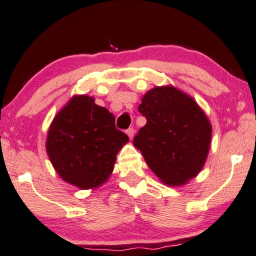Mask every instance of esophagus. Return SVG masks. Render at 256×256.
Returning <instances> with one entry per match:
<instances>
[{
    "mask_svg": "<svg viewBox=\"0 0 256 256\" xmlns=\"http://www.w3.org/2000/svg\"><path fill=\"white\" fill-rule=\"evenodd\" d=\"M134 132H135V130H134V128H129V129H127V135L129 136V138H132V136H134Z\"/></svg>",
    "mask_w": 256,
    "mask_h": 256,
    "instance_id": "esophagus-1",
    "label": "esophagus"
}]
</instances>
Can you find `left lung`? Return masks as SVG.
Masks as SVG:
<instances>
[{
    "label": "left lung",
    "mask_w": 256,
    "mask_h": 256,
    "mask_svg": "<svg viewBox=\"0 0 256 256\" xmlns=\"http://www.w3.org/2000/svg\"><path fill=\"white\" fill-rule=\"evenodd\" d=\"M138 112L147 124L132 144L155 175L172 187L196 176L212 138L210 122L196 102L172 86L155 87L142 98Z\"/></svg>",
    "instance_id": "obj_1"
}]
</instances>
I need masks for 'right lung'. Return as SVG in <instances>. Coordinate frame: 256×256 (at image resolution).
I'll return each instance as SVG.
<instances>
[{
	"mask_svg": "<svg viewBox=\"0 0 256 256\" xmlns=\"http://www.w3.org/2000/svg\"><path fill=\"white\" fill-rule=\"evenodd\" d=\"M129 141L115 118L87 95H76L58 112L47 136L48 156L63 180L80 189L104 184L116 155Z\"/></svg>",
	"mask_w": 256,
	"mask_h": 256,
	"instance_id": "right-lung-1",
	"label": "right lung"
}]
</instances>
